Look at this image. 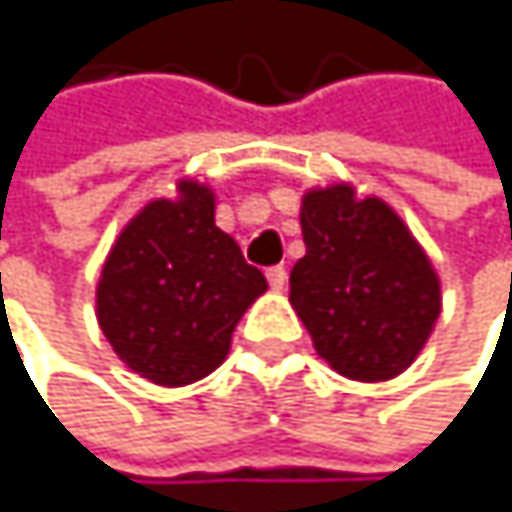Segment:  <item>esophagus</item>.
Segmentation results:
<instances>
[{
	"label": "esophagus",
	"mask_w": 512,
	"mask_h": 512,
	"mask_svg": "<svg viewBox=\"0 0 512 512\" xmlns=\"http://www.w3.org/2000/svg\"><path fill=\"white\" fill-rule=\"evenodd\" d=\"M285 279H288L285 267H270V270H267V282H270L273 291H282V288H285Z\"/></svg>",
	"instance_id": "esophagus-1"
}]
</instances>
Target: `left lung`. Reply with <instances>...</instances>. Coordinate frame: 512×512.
Wrapping results in <instances>:
<instances>
[{
	"label": "left lung",
	"instance_id": "obj_1",
	"mask_svg": "<svg viewBox=\"0 0 512 512\" xmlns=\"http://www.w3.org/2000/svg\"><path fill=\"white\" fill-rule=\"evenodd\" d=\"M307 254L288 301L316 353L350 381H390L418 359L442 313L439 273L408 224L353 184L301 199Z\"/></svg>",
	"mask_w": 512,
	"mask_h": 512
}]
</instances>
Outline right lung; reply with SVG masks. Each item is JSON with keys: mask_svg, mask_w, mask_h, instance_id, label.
<instances>
[{"mask_svg": "<svg viewBox=\"0 0 512 512\" xmlns=\"http://www.w3.org/2000/svg\"><path fill=\"white\" fill-rule=\"evenodd\" d=\"M264 291V273L214 224V190L184 178L178 196L147 202L116 236L97 279V325L141 378L187 387L227 359Z\"/></svg>", "mask_w": 512, "mask_h": 512, "instance_id": "obj_1", "label": "right lung"}]
</instances>
